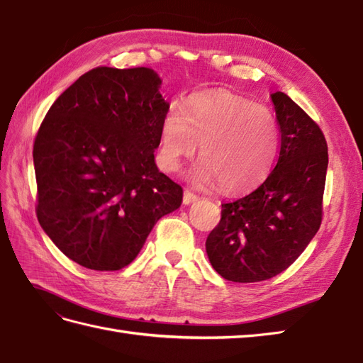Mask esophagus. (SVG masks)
I'll return each mask as SVG.
<instances>
[{"instance_id": "1", "label": "esophagus", "mask_w": 363, "mask_h": 363, "mask_svg": "<svg viewBox=\"0 0 363 363\" xmlns=\"http://www.w3.org/2000/svg\"><path fill=\"white\" fill-rule=\"evenodd\" d=\"M182 201H184V204H191V203H195V201H198V195H195L194 191H190V190H184Z\"/></svg>"}]
</instances>
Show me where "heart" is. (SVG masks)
Returning <instances> with one entry per match:
<instances>
[{
	"instance_id": "obj_1",
	"label": "heart",
	"mask_w": 363,
	"mask_h": 363,
	"mask_svg": "<svg viewBox=\"0 0 363 363\" xmlns=\"http://www.w3.org/2000/svg\"><path fill=\"white\" fill-rule=\"evenodd\" d=\"M199 146L198 184L218 182L228 194L251 190L272 172L279 150L274 115L251 99L230 94L191 96L181 111L172 106L159 134V167L181 168Z\"/></svg>"
}]
</instances>
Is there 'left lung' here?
I'll return each mask as SVG.
<instances>
[{
    "mask_svg": "<svg viewBox=\"0 0 363 363\" xmlns=\"http://www.w3.org/2000/svg\"><path fill=\"white\" fill-rule=\"evenodd\" d=\"M281 148L260 186L221 204V220L206 240L220 276L259 282L282 273L318 233L328 172V143L320 126L282 91L272 95Z\"/></svg>",
    "mask_w": 363,
    "mask_h": 363,
    "instance_id": "1",
    "label": "left lung"
}]
</instances>
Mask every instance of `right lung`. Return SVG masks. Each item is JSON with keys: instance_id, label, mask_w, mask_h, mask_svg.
Returning <instances> with one entry per match:
<instances>
[{"instance_id": "add662e5", "label": "right lung", "mask_w": 363, "mask_h": 363, "mask_svg": "<svg viewBox=\"0 0 363 363\" xmlns=\"http://www.w3.org/2000/svg\"><path fill=\"white\" fill-rule=\"evenodd\" d=\"M151 68L96 67L50 107L34 140L35 213L68 259L117 272L140 252L182 187L154 162L169 104Z\"/></svg>"}]
</instances>
